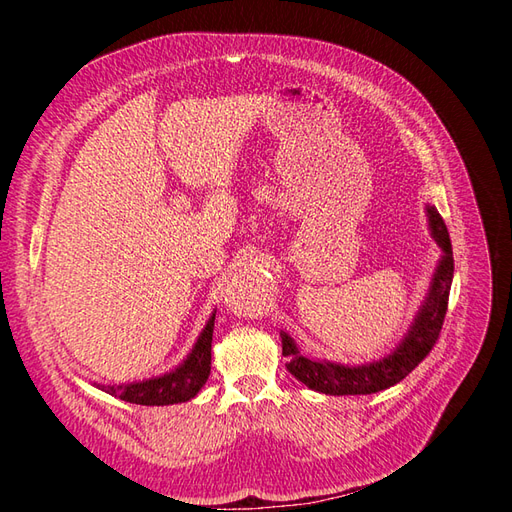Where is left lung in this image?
I'll return each mask as SVG.
<instances>
[{
	"mask_svg": "<svg viewBox=\"0 0 512 512\" xmlns=\"http://www.w3.org/2000/svg\"><path fill=\"white\" fill-rule=\"evenodd\" d=\"M425 213L431 239L440 247L442 256L436 269H433L421 307H418L408 331L391 352H386L380 359L359 365H344L327 359H309V356H303L299 352V346L290 333L280 331L282 354L288 359L286 369L299 382H303L307 389L337 397L380 393L404 380L425 359L433 344H436L446 316L448 292H451L455 265L451 237H448L446 224L440 218L438 209L427 203Z\"/></svg>",
	"mask_w": 512,
	"mask_h": 512,
	"instance_id": "obj_1",
	"label": "left lung"
}]
</instances>
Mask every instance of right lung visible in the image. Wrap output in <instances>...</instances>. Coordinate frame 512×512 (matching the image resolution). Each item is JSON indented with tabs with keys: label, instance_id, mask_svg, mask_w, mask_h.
<instances>
[{
	"label": "right lung",
	"instance_id": "right-lung-1",
	"mask_svg": "<svg viewBox=\"0 0 512 512\" xmlns=\"http://www.w3.org/2000/svg\"><path fill=\"white\" fill-rule=\"evenodd\" d=\"M213 322H215V309L211 312L203 331H200L188 356H185L175 369L166 371V374L141 380V382L119 384V386H102V384H96V386L108 395L130 401V404H138V406L185 404V401H190L198 395V391L203 389L211 374Z\"/></svg>",
	"mask_w": 512,
	"mask_h": 512
}]
</instances>
